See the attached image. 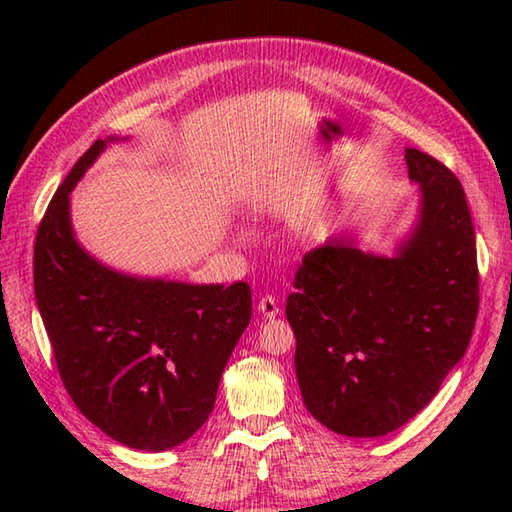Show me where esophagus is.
I'll return each mask as SVG.
<instances>
[{"label":"esophagus","mask_w":512,"mask_h":512,"mask_svg":"<svg viewBox=\"0 0 512 512\" xmlns=\"http://www.w3.org/2000/svg\"><path fill=\"white\" fill-rule=\"evenodd\" d=\"M257 310L262 312V317H264V319H275L277 314L281 312V310H279V303L275 301V297H270V295H266V297L259 299V306H257Z\"/></svg>","instance_id":"obj_1"}]
</instances>
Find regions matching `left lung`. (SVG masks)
Here are the masks:
<instances>
[{"instance_id":"obj_1","label":"left lung","mask_w":512,"mask_h":512,"mask_svg":"<svg viewBox=\"0 0 512 512\" xmlns=\"http://www.w3.org/2000/svg\"><path fill=\"white\" fill-rule=\"evenodd\" d=\"M405 160L420 211L396 253L330 237L303 257L286 301L303 405L350 438L385 436L429 405L469 347L480 306L460 180L424 151L407 147Z\"/></svg>"}]
</instances>
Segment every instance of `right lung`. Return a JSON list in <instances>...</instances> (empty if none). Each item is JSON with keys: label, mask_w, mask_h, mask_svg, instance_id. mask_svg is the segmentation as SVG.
I'll return each instance as SVG.
<instances>
[{"label": "right lung", "mask_w": 512, "mask_h": 512, "mask_svg": "<svg viewBox=\"0 0 512 512\" xmlns=\"http://www.w3.org/2000/svg\"><path fill=\"white\" fill-rule=\"evenodd\" d=\"M114 140H96L50 200L37 228L35 297L83 416L129 449L167 451L209 418L253 301L244 281L224 288L125 275L79 244L70 193Z\"/></svg>", "instance_id": "1"}]
</instances>
